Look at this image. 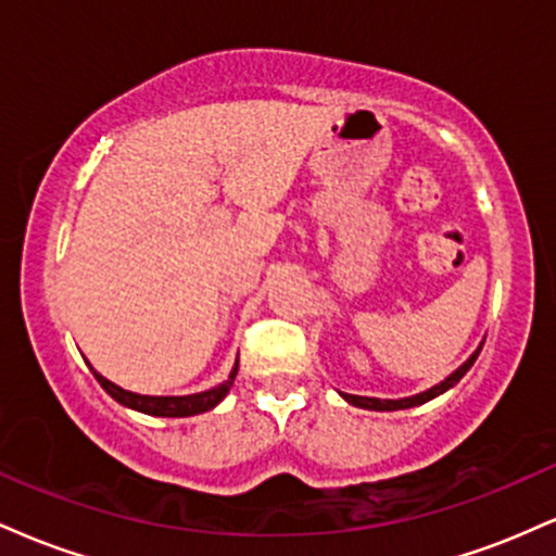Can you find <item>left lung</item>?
Masks as SVG:
<instances>
[{"mask_svg":"<svg viewBox=\"0 0 556 556\" xmlns=\"http://www.w3.org/2000/svg\"><path fill=\"white\" fill-rule=\"evenodd\" d=\"M478 353H481V348H478L476 353L470 355V358L465 361L460 368H457V371H452L450 376H446L444 381H439L437 387L426 389V392L413 394V397H402V400H379V397H361V394H344V392H342V397L348 400L350 405H355V407H366V410H405V407L424 405V402H429V400H433V397H439V394H444L446 389L455 387L457 381H460L463 376L470 371V366H473V363H476Z\"/></svg>","mask_w":556,"mask_h":556,"instance_id":"8db88e82","label":"left lung"}]
</instances>
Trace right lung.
<instances>
[{"label": "right lung", "mask_w": 556, "mask_h": 556, "mask_svg": "<svg viewBox=\"0 0 556 556\" xmlns=\"http://www.w3.org/2000/svg\"><path fill=\"white\" fill-rule=\"evenodd\" d=\"M93 376L96 381L106 389L110 397L117 400L119 405L130 407V410L146 413V416H159V418H188V416H198V413L212 410V407H216L227 397L229 387H232L235 376H238V363H235L229 379L222 381L219 387L206 389V392H198V394H185V397H151V394H136V392H127L123 387L112 384V381L104 379L99 371H93Z\"/></svg>", "instance_id": "add662e5"}]
</instances>
